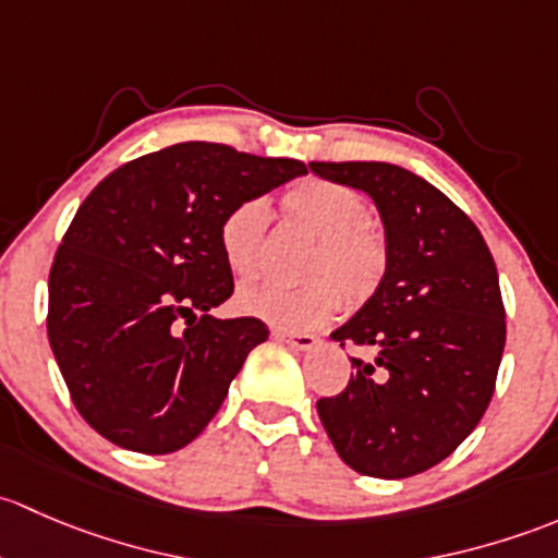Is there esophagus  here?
<instances>
[{"mask_svg": "<svg viewBox=\"0 0 558 558\" xmlns=\"http://www.w3.org/2000/svg\"><path fill=\"white\" fill-rule=\"evenodd\" d=\"M271 336L277 338V341L287 343L290 349H295V352H312L314 347H317V338L308 336V332H287V330H279V327H274Z\"/></svg>", "mask_w": 558, "mask_h": 558, "instance_id": "1", "label": "esophagus"}]
</instances>
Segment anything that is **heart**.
Segmentation results:
<instances>
[{"mask_svg": "<svg viewBox=\"0 0 558 558\" xmlns=\"http://www.w3.org/2000/svg\"><path fill=\"white\" fill-rule=\"evenodd\" d=\"M284 209L292 222L317 236L308 277L303 287L277 281L246 284L236 292V308L279 327L303 332L338 317L347 294L363 303L387 274L389 250L381 228L367 220L363 195L332 180L308 177L284 193ZM268 206L260 198L241 201L220 222V250L228 268L239 277H255L263 263Z\"/></svg>", "mask_w": 558, "mask_h": 558, "instance_id": "b5f03b06", "label": "heart"}]
</instances>
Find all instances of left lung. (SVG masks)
I'll use <instances>...</instances> for the list:
<instances>
[{
    "label": "left lung",
    "mask_w": 558,
    "mask_h": 558,
    "mask_svg": "<svg viewBox=\"0 0 558 558\" xmlns=\"http://www.w3.org/2000/svg\"><path fill=\"white\" fill-rule=\"evenodd\" d=\"M308 169L371 195L389 250L378 290L330 332L373 360H352L349 387L319 400L322 427L357 473H424L473 433L494 395L505 349L494 257L475 222L403 166L314 160Z\"/></svg>",
    "instance_id": "8db88e82"
}]
</instances>
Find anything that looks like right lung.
<instances>
[{
  "instance_id": "1",
  "label": "right lung",
  "mask_w": 558,
  "mask_h": 558,
  "mask_svg": "<svg viewBox=\"0 0 558 558\" xmlns=\"http://www.w3.org/2000/svg\"><path fill=\"white\" fill-rule=\"evenodd\" d=\"M303 174L301 160L182 142L83 201L50 268L48 338L80 416L109 444L171 453L215 418L268 338L260 319L209 314L233 295L220 222Z\"/></svg>"
}]
</instances>
